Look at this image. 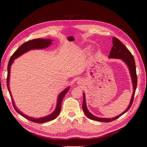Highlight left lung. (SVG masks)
Segmentation results:
<instances>
[{"label":"left lung","mask_w":147,"mask_h":147,"mask_svg":"<svg viewBox=\"0 0 147 147\" xmlns=\"http://www.w3.org/2000/svg\"><path fill=\"white\" fill-rule=\"evenodd\" d=\"M112 44L113 46L111 49V51L109 54V58H114V59H122L123 61L127 67L129 68V73L131 74V77L132 80V83H133V93L132 95L131 99L128 107L126 109V110L123 112V113L120 115H117V116L113 117V118H102V117H98L95 116L93 114H92L87 109L86 105V99H85V93H83V110L84 113L88 117L89 119L92 120H94L96 121L100 122H105V123H109V122H111L112 121H114L117 119V118L123 115L125 112H126L129 109L131 108L133 104L134 96H135V91L137 86V75H136V65H135V61L131 53L129 52V51L127 49L125 46H124L123 43L121 42V41L119 39L114 37L112 39Z\"/></svg>","instance_id":"left-lung-1"}]
</instances>
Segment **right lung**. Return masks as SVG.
Listing matches in <instances>:
<instances>
[{
    "label": "right lung",
    "instance_id": "add662e5",
    "mask_svg": "<svg viewBox=\"0 0 147 147\" xmlns=\"http://www.w3.org/2000/svg\"><path fill=\"white\" fill-rule=\"evenodd\" d=\"M52 40L51 39H43V38H37V39H34L32 40H30V41H28L25 43H24L23 44H22L20 47H19L16 51H15L9 60L8 66H7V85L8 90L9 92V94L12 99V102L13 104V106L14 107V109L19 114H21L22 116H23L24 118H26V119L29 120L30 121L34 122V123H45V122H48L50 121H52L55 119L58 116L61 112V103L62 100H63L64 97L65 96L66 93L68 92L69 89V87H67V88H65L64 90H63L60 94L59 95L58 98H57V105H56V107L55 111L52 112L51 114L47 115L45 117H40V118H34V117H31L28 116L26 115H24V114L22 113L21 111H20L16 107L14 102L13 101V99L12 98L11 93L10 91V88H9V77H10V70H11V66L12 64L13 63L14 60L18 57H20L21 55H23L24 53L27 52L28 51H30V50H34V49H42L48 47L50 45L52 44Z\"/></svg>",
    "mask_w": 147,
    "mask_h": 147
}]
</instances>
